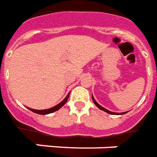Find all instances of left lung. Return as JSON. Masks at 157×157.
Masks as SVG:
<instances>
[{
  "label": "left lung",
  "instance_id": "8db88e82",
  "mask_svg": "<svg viewBox=\"0 0 157 157\" xmlns=\"http://www.w3.org/2000/svg\"><path fill=\"white\" fill-rule=\"evenodd\" d=\"M92 100H93V102H94V105H96V106H97V107L99 108V109H100L101 110H104V111H105V112H106V113H110V114H113V115H118V114H124V113H127V112H124V113H114V112H111V111L108 110V109H105V108H104V107H102L101 105H99V104H98V103L96 102V100H94L93 96H92Z\"/></svg>",
  "mask_w": 157,
  "mask_h": 157
}]
</instances>
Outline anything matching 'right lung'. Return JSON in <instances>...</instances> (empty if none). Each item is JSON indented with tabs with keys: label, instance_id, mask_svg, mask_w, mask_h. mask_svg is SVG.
I'll list each match as a JSON object with an SVG mask.
<instances>
[{
	"label": "right lung",
	"instance_id": "1",
	"mask_svg": "<svg viewBox=\"0 0 157 157\" xmlns=\"http://www.w3.org/2000/svg\"><path fill=\"white\" fill-rule=\"evenodd\" d=\"M69 94H70V93L67 95V97L64 99V100L62 101L61 103H59L58 105H56V106H54V107L51 108V109H43V110H36V109H30V108H28L29 110H31L32 112H33V113H39V114H48V113H53V112H55V111H57L60 108H62L63 106V105H65L66 103H67V101L68 100V97H69Z\"/></svg>",
	"mask_w": 157,
	"mask_h": 157
}]
</instances>
